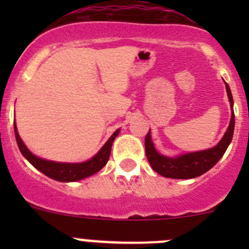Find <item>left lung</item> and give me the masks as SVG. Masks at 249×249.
<instances>
[{"mask_svg":"<svg viewBox=\"0 0 249 249\" xmlns=\"http://www.w3.org/2000/svg\"><path fill=\"white\" fill-rule=\"evenodd\" d=\"M225 88H227L230 106L232 108L233 100L231 90H230L229 85L227 83H225ZM233 127H235V115H233L232 110L229 127H228L223 139L220 140V142L215 147L207 150H201V152H194L189 153V154L180 155V157L177 158H167L164 157V155H160L155 150L154 144H153L152 139H150V131H148L144 139L145 155H147V159L152 169L159 175L164 176V177L177 178V179H189V178L199 177V176L207 172L210 169H212L219 161L220 158L224 155L225 150L229 147L230 142L232 140Z\"/></svg>","mask_w":249,"mask_h":249,"instance_id":"8db88e82","label":"left lung"}]
</instances>
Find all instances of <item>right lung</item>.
<instances>
[{"instance_id": "add662e5", "label": "right lung", "mask_w": 249, "mask_h": 249, "mask_svg": "<svg viewBox=\"0 0 249 249\" xmlns=\"http://www.w3.org/2000/svg\"><path fill=\"white\" fill-rule=\"evenodd\" d=\"M14 132H16L18 147H19L21 154L29 160L30 164L34 165L37 170H39L42 173H44L48 177L53 178L55 180H59V182H76V180L83 179V178L94 175L107 164L110 155L112 143L119 134V130H117L110 136L106 144L100 149V152L94 158H91V159L85 162H80V164H64V162H54L41 159V158L32 154L27 149L26 145L24 144V142L20 139L19 134L17 131L16 123H14Z\"/></svg>"}]
</instances>
